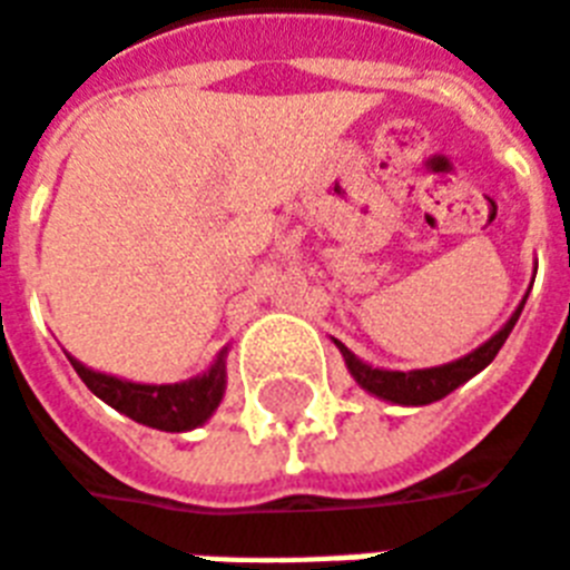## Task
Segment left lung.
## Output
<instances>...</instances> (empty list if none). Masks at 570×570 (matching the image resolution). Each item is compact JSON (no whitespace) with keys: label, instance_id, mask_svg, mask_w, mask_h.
I'll return each mask as SVG.
<instances>
[{"label":"left lung","instance_id":"left-lung-1","mask_svg":"<svg viewBox=\"0 0 570 570\" xmlns=\"http://www.w3.org/2000/svg\"><path fill=\"white\" fill-rule=\"evenodd\" d=\"M534 273H538V264H534ZM534 282V279H532ZM532 291V285H529ZM529 291H525V297H529ZM525 297L520 301V306L513 309V315L504 321L502 331H495L490 340L478 345L472 354H465L460 361L442 363V366H430V370H382V366H372V363H363L354 351H348L342 345L340 340L336 342V348H340L342 361L348 366L351 379L361 384L363 391L372 393V396H379L384 402H393V405H430V402L444 400L448 393H453L460 384H465L469 379H474L478 372L487 370L493 357L499 354V348L504 345V340L511 336L513 324L520 318V312L525 306Z\"/></svg>","mask_w":570,"mask_h":570}]
</instances>
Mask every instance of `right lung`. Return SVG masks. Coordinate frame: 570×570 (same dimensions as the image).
Returning <instances> with one entry per match:
<instances>
[{"label": "right lung", "mask_w": 570, "mask_h": 570, "mask_svg": "<svg viewBox=\"0 0 570 570\" xmlns=\"http://www.w3.org/2000/svg\"><path fill=\"white\" fill-rule=\"evenodd\" d=\"M225 357H228V348L219 351V357L213 361L207 372H200L188 382L140 384L107 375V372L89 370V366H83L77 357L68 354L75 372L98 400L107 402L110 409H117L119 414H126L131 421L161 432L198 430L200 423H207L213 417L219 402L225 400V384H228Z\"/></svg>", "instance_id": "1"}]
</instances>
